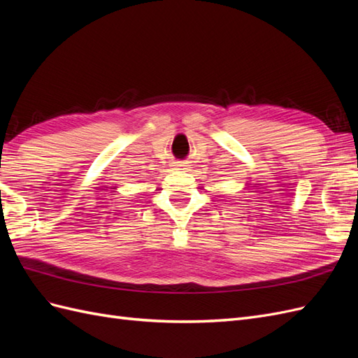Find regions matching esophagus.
I'll return each instance as SVG.
<instances>
[{"label": "esophagus", "mask_w": 358, "mask_h": 358, "mask_svg": "<svg viewBox=\"0 0 358 358\" xmlns=\"http://www.w3.org/2000/svg\"><path fill=\"white\" fill-rule=\"evenodd\" d=\"M189 162H187V161H176L175 162V166H173V167H175V170H187L189 166Z\"/></svg>", "instance_id": "esophagus-1"}]
</instances>
